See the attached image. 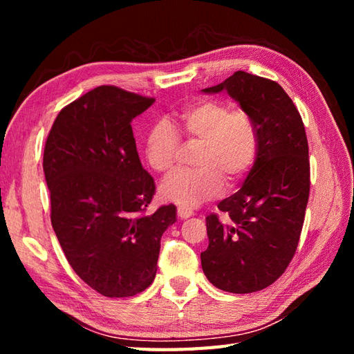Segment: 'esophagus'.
Listing matches in <instances>:
<instances>
[{
    "mask_svg": "<svg viewBox=\"0 0 354 354\" xmlns=\"http://www.w3.org/2000/svg\"><path fill=\"white\" fill-rule=\"evenodd\" d=\"M178 216L181 217V219H189V217L193 216V212L190 208L181 205V207H178Z\"/></svg>",
    "mask_w": 354,
    "mask_h": 354,
    "instance_id": "obj_1",
    "label": "esophagus"
}]
</instances>
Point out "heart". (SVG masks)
<instances>
[{
    "label": "heart",
    "instance_id": "heart-1",
    "mask_svg": "<svg viewBox=\"0 0 354 354\" xmlns=\"http://www.w3.org/2000/svg\"><path fill=\"white\" fill-rule=\"evenodd\" d=\"M179 131L187 142L201 145L196 169L171 173L160 185L164 201L196 207L216 199L225 183L236 187L248 176L257 161L259 132L252 117L243 109H232L223 100H198L179 115ZM181 137L170 123L160 120L149 127L145 156L155 171L167 173L181 153Z\"/></svg>",
    "mask_w": 354,
    "mask_h": 354
}]
</instances>
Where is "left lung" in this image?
<instances>
[{
	"instance_id": "obj_1",
	"label": "left lung",
	"mask_w": 354,
	"mask_h": 354,
	"mask_svg": "<svg viewBox=\"0 0 354 354\" xmlns=\"http://www.w3.org/2000/svg\"><path fill=\"white\" fill-rule=\"evenodd\" d=\"M202 91H227L254 120L259 155L237 193L205 217L208 248L201 252L209 283L225 292L268 288L289 266L301 236L310 192L309 145L301 115L274 80L236 71Z\"/></svg>"
}]
</instances>
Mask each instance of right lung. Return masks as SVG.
I'll use <instances>...</instances> for the list:
<instances>
[{"mask_svg": "<svg viewBox=\"0 0 354 354\" xmlns=\"http://www.w3.org/2000/svg\"><path fill=\"white\" fill-rule=\"evenodd\" d=\"M155 102L103 85L59 112L44 149L51 225L66 260L104 297H133L156 275L161 236L176 207L146 214L155 194L132 120Z\"/></svg>", "mask_w": 354, "mask_h": 354, "instance_id": "1", "label": "right lung"}]
</instances>
